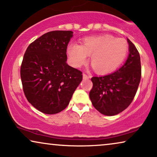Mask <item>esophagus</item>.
Returning a JSON list of instances; mask_svg holds the SVG:
<instances>
[{
	"label": "esophagus",
	"mask_w": 157,
	"mask_h": 157,
	"mask_svg": "<svg viewBox=\"0 0 157 157\" xmlns=\"http://www.w3.org/2000/svg\"><path fill=\"white\" fill-rule=\"evenodd\" d=\"M90 78V76L88 75H86L85 73L83 74V79H85V80H87V79H89Z\"/></svg>",
	"instance_id": "1"
}]
</instances>
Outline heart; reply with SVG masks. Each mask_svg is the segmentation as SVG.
<instances>
[{
    "label": "heart",
    "mask_w": 157,
    "mask_h": 157,
    "mask_svg": "<svg viewBox=\"0 0 157 157\" xmlns=\"http://www.w3.org/2000/svg\"><path fill=\"white\" fill-rule=\"evenodd\" d=\"M128 49L124 39L103 34L86 37L81 41V45H69L67 52L74 67L82 66L86 63L87 56H90V62L95 72L107 74L123 64L128 55Z\"/></svg>",
    "instance_id": "obj_1"
}]
</instances>
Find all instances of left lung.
<instances>
[{"label": "left lung", "mask_w": 157, "mask_h": 157, "mask_svg": "<svg viewBox=\"0 0 157 157\" xmlns=\"http://www.w3.org/2000/svg\"><path fill=\"white\" fill-rule=\"evenodd\" d=\"M129 55L126 63L113 73L93 77L90 91L92 104L100 113L115 116L132 103L141 77V59L135 45L128 39Z\"/></svg>", "instance_id": "1"}]
</instances>
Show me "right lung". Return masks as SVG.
Wrapping results in <instances>:
<instances>
[{
  "instance_id": "1",
  "label": "right lung",
  "mask_w": 157,
  "mask_h": 157,
  "mask_svg": "<svg viewBox=\"0 0 157 157\" xmlns=\"http://www.w3.org/2000/svg\"><path fill=\"white\" fill-rule=\"evenodd\" d=\"M72 31H52L29 45L21 66L23 90L28 101L46 114L65 109L82 80V72L67 63Z\"/></svg>"
}]
</instances>
